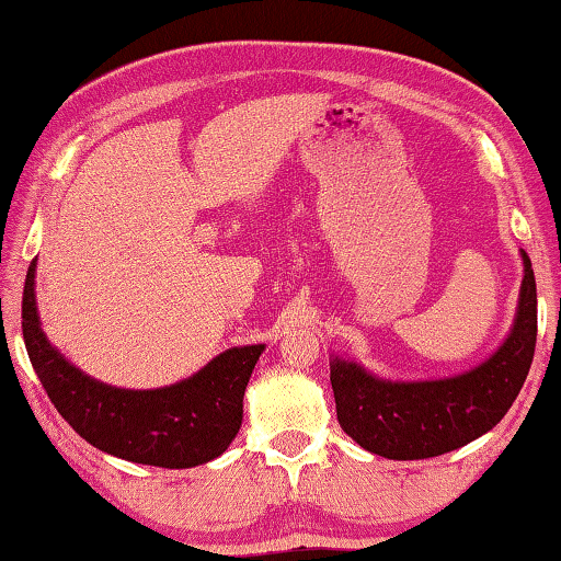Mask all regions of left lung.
Segmentation results:
<instances>
[{"label": "left lung", "instance_id": "1", "mask_svg": "<svg viewBox=\"0 0 561 561\" xmlns=\"http://www.w3.org/2000/svg\"><path fill=\"white\" fill-rule=\"evenodd\" d=\"M519 301L507 339L470 371L431 381H391L354 358H331L336 417L348 438L388 460L458 450L495 428L515 403L537 344V284L522 250Z\"/></svg>", "mask_w": 561, "mask_h": 561}]
</instances>
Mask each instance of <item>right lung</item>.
I'll use <instances>...</instances> for the list:
<instances>
[{"instance_id":"obj_1","label":"right lung","mask_w":561,"mask_h":561,"mask_svg":"<svg viewBox=\"0 0 561 561\" xmlns=\"http://www.w3.org/2000/svg\"><path fill=\"white\" fill-rule=\"evenodd\" d=\"M36 260L22 297V331L36 376L64 421L121 460L183 470L222 455L242 425V398L264 344L232 346L173 386L118 388L76 368L42 329L36 311Z\"/></svg>"}]
</instances>
